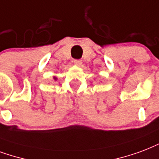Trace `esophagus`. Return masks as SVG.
Instances as JSON below:
<instances>
[{
  "label": "esophagus",
  "instance_id": "esophagus-1",
  "mask_svg": "<svg viewBox=\"0 0 159 159\" xmlns=\"http://www.w3.org/2000/svg\"><path fill=\"white\" fill-rule=\"evenodd\" d=\"M82 60H74V64L76 66H80L82 65Z\"/></svg>",
  "mask_w": 159,
  "mask_h": 159
}]
</instances>
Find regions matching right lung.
<instances>
[{
  "label": "right lung",
  "instance_id": "1",
  "mask_svg": "<svg viewBox=\"0 0 159 159\" xmlns=\"http://www.w3.org/2000/svg\"><path fill=\"white\" fill-rule=\"evenodd\" d=\"M53 79L55 80V81H57V77H53Z\"/></svg>",
  "mask_w": 159,
  "mask_h": 159
}]
</instances>
